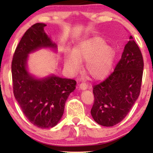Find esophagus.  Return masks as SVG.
<instances>
[{
    "label": "esophagus",
    "instance_id": "1",
    "mask_svg": "<svg viewBox=\"0 0 153 153\" xmlns=\"http://www.w3.org/2000/svg\"><path fill=\"white\" fill-rule=\"evenodd\" d=\"M79 88H80V89L82 90V91H85V90H86L88 88V85L85 84V83H82L79 85Z\"/></svg>",
    "mask_w": 153,
    "mask_h": 153
}]
</instances>
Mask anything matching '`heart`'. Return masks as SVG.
Listing matches in <instances>:
<instances>
[{
    "instance_id": "heart-1",
    "label": "heart",
    "mask_w": 153,
    "mask_h": 153,
    "mask_svg": "<svg viewBox=\"0 0 153 153\" xmlns=\"http://www.w3.org/2000/svg\"><path fill=\"white\" fill-rule=\"evenodd\" d=\"M116 57V51L106 45L100 37H91L83 40L74 48V52L65 56V67L71 74L81 70V62H86L85 69L90 76L100 80L111 72Z\"/></svg>"
}]
</instances>
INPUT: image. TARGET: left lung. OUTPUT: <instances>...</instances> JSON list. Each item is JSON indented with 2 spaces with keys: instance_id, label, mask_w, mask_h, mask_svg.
Masks as SVG:
<instances>
[{
  "instance_id": "left-lung-1",
  "label": "left lung",
  "mask_w": 153,
  "mask_h": 153,
  "mask_svg": "<svg viewBox=\"0 0 153 153\" xmlns=\"http://www.w3.org/2000/svg\"><path fill=\"white\" fill-rule=\"evenodd\" d=\"M143 70L141 52L130 36L114 72L93 88L91 113L96 123L112 127L125 118L139 96Z\"/></svg>"
}]
</instances>
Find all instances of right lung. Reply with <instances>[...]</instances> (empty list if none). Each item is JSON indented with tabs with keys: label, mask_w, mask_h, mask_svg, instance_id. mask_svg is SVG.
Returning <instances> with one entry per match:
<instances>
[{
	"label": "right lung",
	"mask_w": 153,
	"mask_h": 153,
	"mask_svg": "<svg viewBox=\"0 0 153 153\" xmlns=\"http://www.w3.org/2000/svg\"><path fill=\"white\" fill-rule=\"evenodd\" d=\"M47 26L37 23L28 28L14 51L12 62L13 91L27 119L42 129L55 127L64 113L68 96L76 88L75 80L51 74L37 77L30 73L29 55L37 50L57 51V45L44 30Z\"/></svg>",
	"instance_id": "obj_1"
}]
</instances>
